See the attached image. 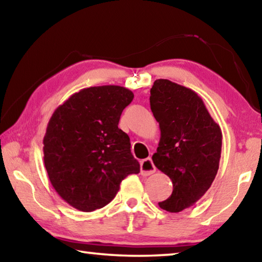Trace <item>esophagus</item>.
I'll return each instance as SVG.
<instances>
[{
  "instance_id": "34e87169",
  "label": "esophagus",
  "mask_w": 262,
  "mask_h": 262,
  "mask_svg": "<svg viewBox=\"0 0 262 262\" xmlns=\"http://www.w3.org/2000/svg\"><path fill=\"white\" fill-rule=\"evenodd\" d=\"M156 171V166L152 162L151 158H145L141 162V174L142 176H150L155 173Z\"/></svg>"
}]
</instances>
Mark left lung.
I'll return each instance as SVG.
<instances>
[{
	"label": "left lung",
	"instance_id": "left-lung-1",
	"mask_svg": "<svg viewBox=\"0 0 262 262\" xmlns=\"http://www.w3.org/2000/svg\"><path fill=\"white\" fill-rule=\"evenodd\" d=\"M150 107L161 128L152 162L172 180L171 196L159 202L179 212L205 195L219 171L222 132L196 92L168 79H156Z\"/></svg>",
	"mask_w": 262,
	"mask_h": 262
}]
</instances>
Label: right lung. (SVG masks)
I'll return each mask as SVG.
<instances>
[{
	"label": "right lung",
	"instance_id": "add662e5",
	"mask_svg": "<svg viewBox=\"0 0 262 262\" xmlns=\"http://www.w3.org/2000/svg\"><path fill=\"white\" fill-rule=\"evenodd\" d=\"M134 94L119 85L82 89L57 107L43 136V163L56 193L81 211L113 200L127 176L139 173L130 140L118 127Z\"/></svg>",
	"mask_w": 262,
	"mask_h": 262
}]
</instances>
